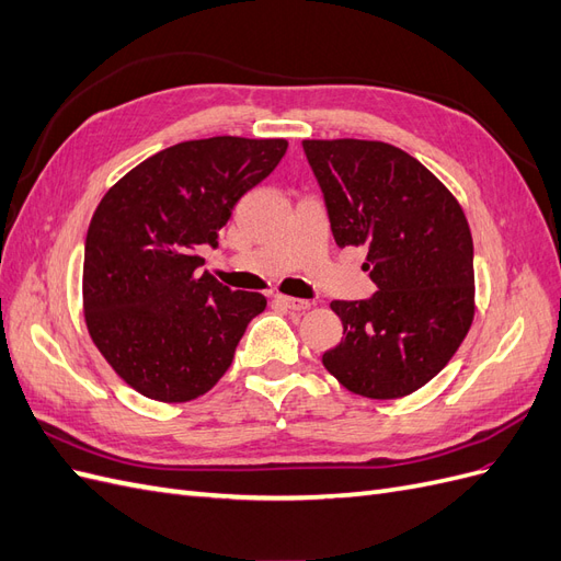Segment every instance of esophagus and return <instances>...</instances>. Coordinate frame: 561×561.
<instances>
[{"instance_id": "esophagus-1", "label": "esophagus", "mask_w": 561, "mask_h": 561, "mask_svg": "<svg viewBox=\"0 0 561 561\" xmlns=\"http://www.w3.org/2000/svg\"><path fill=\"white\" fill-rule=\"evenodd\" d=\"M276 301L280 304L283 309H287V311H307V309H311V301H307V299H297V297L276 295Z\"/></svg>"}]
</instances>
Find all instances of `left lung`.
I'll return each mask as SVG.
<instances>
[{"label": "left lung", "mask_w": 561, "mask_h": 561, "mask_svg": "<svg viewBox=\"0 0 561 561\" xmlns=\"http://www.w3.org/2000/svg\"><path fill=\"white\" fill-rule=\"evenodd\" d=\"M339 248H363L379 290L336 299L344 336L322 365L351 393L398 400L426 386L474 318L472 236L426 165L379 140H304Z\"/></svg>", "instance_id": "left-lung-1"}]
</instances>
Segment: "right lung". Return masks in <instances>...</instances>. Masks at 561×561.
Returning <instances> with one entry per match:
<instances>
[{
  "label": "right lung",
  "mask_w": 561,
  "mask_h": 561,
  "mask_svg": "<svg viewBox=\"0 0 561 561\" xmlns=\"http://www.w3.org/2000/svg\"><path fill=\"white\" fill-rule=\"evenodd\" d=\"M287 140L217 135L161 149L112 184L83 250V320L110 367L140 396L190 402L225 377L260 293L198 274L236 203L283 159Z\"/></svg>",
  "instance_id": "1"
}]
</instances>
